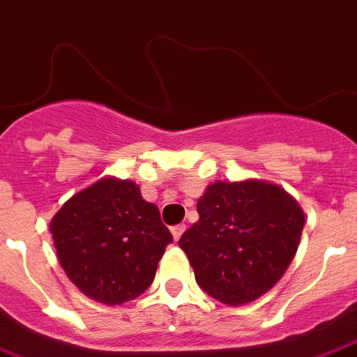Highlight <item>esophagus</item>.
Listing matches in <instances>:
<instances>
[{
    "instance_id": "esophagus-1",
    "label": "esophagus",
    "mask_w": 357,
    "mask_h": 357,
    "mask_svg": "<svg viewBox=\"0 0 357 357\" xmlns=\"http://www.w3.org/2000/svg\"><path fill=\"white\" fill-rule=\"evenodd\" d=\"M183 232H185V225L172 227V236H174V240H176V242L181 238V234H183Z\"/></svg>"
}]
</instances>
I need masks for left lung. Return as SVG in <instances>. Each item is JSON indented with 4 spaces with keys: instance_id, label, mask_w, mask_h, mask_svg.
Segmentation results:
<instances>
[{
    "instance_id": "1",
    "label": "left lung",
    "mask_w": 357,
    "mask_h": 357,
    "mask_svg": "<svg viewBox=\"0 0 357 357\" xmlns=\"http://www.w3.org/2000/svg\"><path fill=\"white\" fill-rule=\"evenodd\" d=\"M199 221L179 248L210 297L236 306L252 303L278 282L295 257L305 213L284 189L265 181L208 185Z\"/></svg>"
}]
</instances>
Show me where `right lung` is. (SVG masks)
I'll return each instance as SVG.
<instances>
[{"instance_id":"right-lung-1","label":"right lung","mask_w":357,"mask_h":357,"mask_svg":"<svg viewBox=\"0 0 357 357\" xmlns=\"http://www.w3.org/2000/svg\"><path fill=\"white\" fill-rule=\"evenodd\" d=\"M51 232L68 278L105 305H123L151 286L174 240L139 187L115 178L73 195L52 218Z\"/></svg>"}]
</instances>
